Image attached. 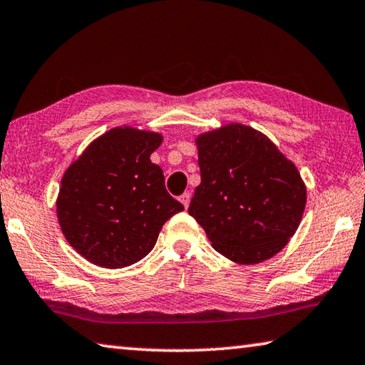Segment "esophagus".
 I'll return each mask as SVG.
<instances>
[{
	"label": "esophagus",
	"mask_w": 365,
	"mask_h": 365,
	"mask_svg": "<svg viewBox=\"0 0 365 365\" xmlns=\"http://www.w3.org/2000/svg\"><path fill=\"white\" fill-rule=\"evenodd\" d=\"M190 200H191V195L190 193H183L180 196V202L185 206V209H187L190 206Z\"/></svg>",
	"instance_id": "34e87169"
}]
</instances>
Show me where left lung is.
Returning <instances> with one entry per match:
<instances>
[{
  "label": "left lung",
  "mask_w": 365,
  "mask_h": 365,
  "mask_svg": "<svg viewBox=\"0 0 365 365\" xmlns=\"http://www.w3.org/2000/svg\"><path fill=\"white\" fill-rule=\"evenodd\" d=\"M201 183L188 214L215 251L238 264L280 252L298 230L306 187L296 165L264 133L228 123L196 138Z\"/></svg>",
  "instance_id": "obj_1"
}]
</instances>
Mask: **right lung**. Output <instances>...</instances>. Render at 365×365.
<instances>
[{"label":"right lung","instance_id":"add662e5","mask_svg":"<svg viewBox=\"0 0 365 365\" xmlns=\"http://www.w3.org/2000/svg\"><path fill=\"white\" fill-rule=\"evenodd\" d=\"M159 133L115 127L91 141L61 180L56 201L64 237L95 265L122 269L143 259L182 202L151 163Z\"/></svg>","mask_w":365,"mask_h":365}]
</instances>
